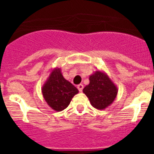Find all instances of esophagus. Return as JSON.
Listing matches in <instances>:
<instances>
[{"label":"esophagus","instance_id":"1","mask_svg":"<svg viewBox=\"0 0 154 154\" xmlns=\"http://www.w3.org/2000/svg\"><path fill=\"white\" fill-rule=\"evenodd\" d=\"M77 88H78L79 92H82V89H83V85H82V84H79V85H78Z\"/></svg>","mask_w":154,"mask_h":154}]
</instances>
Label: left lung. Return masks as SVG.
Returning a JSON list of instances; mask_svg holds the SVG:
<instances>
[{"mask_svg": "<svg viewBox=\"0 0 154 154\" xmlns=\"http://www.w3.org/2000/svg\"><path fill=\"white\" fill-rule=\"evenodd\" d=\"M89 84L82 92L89 98L94 108L103 110L114 102L118 93L117 86L106 72L96 70L89 75Z\"/></svg>", "mask_w": 154, "mask_h": 154, "instance_id": "left-lung-1", "label": "left lung"}]
</instances>
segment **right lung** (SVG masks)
Instances as JSON below:
<instances>
[{
	"instance_id": "1",
	"label": "right lung",
	"mask_w": 154,
	"mask_h": 154,
	"mask_svg": "<svg viewBox=\"0 0 154 154\" xmlns=\"http://www.w3.org/2000/svg\"><path fill=\"white\" fill-rule=\"evenodd\" d=\"M42 92L47 104L52 109L60 112L67 108L79 90L64 78L61 68L56 67L49 71L48 77L42 87Z\"/></svg>"
}]
</instances>
